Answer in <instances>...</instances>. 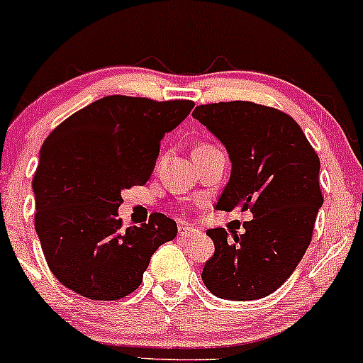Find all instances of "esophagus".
I'll return each mask as SVG.
<instances>
[{
	"label": "esophagus",
	"instance_id": "obj_1",
	"mask_svg": "<svg viewBox=\"0 0 363 363\" xmlns=\"http://www.w3.org/2000/svg\"><path fill=\"white\" fill-rule=\"evenodd\" d=\"M178 235H180L182 238H195L197 235H201V231L189 225H180L178 226Z\"/></svg>",
	"mask_w": 363,
	"mask_h": 363
}]
</instances>
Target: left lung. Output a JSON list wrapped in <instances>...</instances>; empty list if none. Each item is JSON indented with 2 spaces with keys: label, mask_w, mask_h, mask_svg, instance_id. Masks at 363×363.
I'll return each instance as SVG.
<instances>
[{
  "label": "left lung",
  "mask_w": 363,
  "mask_h": 363,
  "mask_svg": "<svg viewBox=\"0 0 363 363\" xmlns=\"http://www.w3.org/2000/svg\"><path fill=\"white\" fill-rule=\"evenodd\" d=\"M192 116L225 144L231 174L216 209L250 211L245 233L207 230L214 255L202 281L219 298L271 295L298 266L323 206L320 161L300 125L286 113L250 101L201 104Z\"/></svg>",
  "instance_id": "8db88e82"
}]
</instances>
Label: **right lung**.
Masks as SVG:
<instances>
[{"instance_id": "right-lung-1", "label": "right lung", "mask_w": 363, "mask_h": 363, "mask_svg": "<svg viewBox=\"0 0 363 363\" xmlns=\"http://www.w3.org/2000/svg\"><path fill=\"white\" fill-rule=\"evenodd\" d=\"M194 106L106 96L44 140L32 180L35 231L48 266L68 290L91 300L123 298L140 286L154 252L177 236V223L161 213L123 228L118 207L125 189L147 183L161 138Z\"/></svg>"}]
</instances>
